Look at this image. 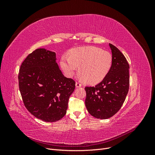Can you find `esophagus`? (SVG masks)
<instances>
[{
    "mask_svg": "<svg viewBox=\"0 0 155 155\" xmlns=\"http://www.w3.org/2000/svg\"><path fill=\"white\" fill-rule=\"evenodd\" d=\"M81 85H81V84L80 83H79V82H78V81L76 82V87H78V88L81 87Z\"/></svg>",
    "mask_w": 155,
    "mask_h": 155,
    "instance_id": "esophagus-1",
    "label": "esophagus"
}]
</instances>
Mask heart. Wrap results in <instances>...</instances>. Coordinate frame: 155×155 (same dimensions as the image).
I'll return each mask as SVG.
<instances>
[{
	"label": "heart",
	"instance_id": "obj_1",
	"mask_svg": "<svg viewBox=\"0 0 155 155\" xmlns=\"http://www.w3.org/2000/svg\"><path fill=\"white\" fill-rule=\"evenodd\" d=\"M61 67L67 77L71 78L79 67V78L88 84L101 82L109 72L112 64L111 54L95 46L79 47L64 55Z\"/></svg>",
	"mask_w": 155,
	"mask_h": 155
}]
</instances>
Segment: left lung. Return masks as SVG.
<instances>
[{"mask_svg": "<svg viewBox=\"0 0 155 155\" xmlns=\"http://www.w3.org/2000/svg\"><path fill=\"white\" fill-rule=\"evenodd\" d=\"M112 64L109 72L95 87H86L85 105L89 114L107 119L120 109L129 88V64L118 48L109 44Z\"/></svg>", "mask_w": 155, "mask_h": 155, "instance_id": "1", "label": "left lung"}]
</instances>
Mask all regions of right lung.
Returning <instances> with one entry per match:
<instances>
[{
  "label": "right lung",
  "instance_id": "right-lung-1",
  "mask_svg": "<svg viewBox=\"0 0 155 155\" xmlns=\"http://www.w3.org/2000/svg\"><path fill=\"white\" fill-rule=\"evenodd\" d=\"M55 54L38 48L27 56L18 72V87L27 110L37 118L54 122L66 114L76 82L63 76Z\"/></svg>",
  "mask_w": 155,
  "mask_h": 155
}]
</instances>
